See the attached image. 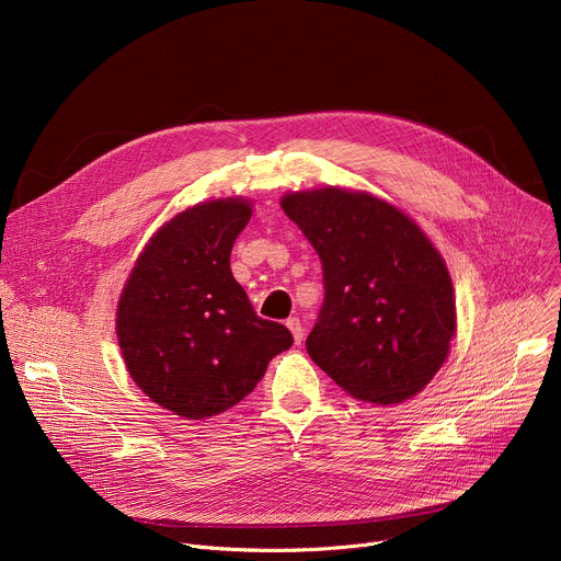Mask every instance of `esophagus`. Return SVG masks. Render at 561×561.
I'll use <instances>...</instances> for the list:
<instances>
[{"label": "esophagus", "mask_w": 561, "mask_h": 561, "mask_svg": "<svg viewBox=\"0 0 561 561\" xmlns=\"http://www.w3.org/2000/svg\"><path fill=\"white\" fill-rule=\"evenodd\" d=\"M286 327H288V331L293 333L295 344L299 346V344H301V340H304V329H301L299 317H288V319H286Z\"/></svg>", "instance_id": "1"}]
</instances>
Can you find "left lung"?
<instances>
[{"label":"left lung","instance_id":"left-lung-1","mask_svg":"<svg viewBox=\"0 0 561 561\" xmlns=\"http://www.w3.org/2000/svg\"><path fill=\"white\" fill-rule=\"evenodd\" d=\"M282 208L322 260L310 359L362 402H407L442 368L455 335L442 255L411 217L368 193H290Z\"/></svg>","mask_w":561,"mask_h":561}]
</instances>
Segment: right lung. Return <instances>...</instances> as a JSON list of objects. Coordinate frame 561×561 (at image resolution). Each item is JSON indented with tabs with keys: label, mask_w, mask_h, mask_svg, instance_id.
<instances>
[{
	"label": "right lung",
	"mask_w": 561,
	"mask_h": 561,
	"mask_svg": "<svg viewBox=\"0 0 561 561\" xmlns=\"http://www.w3.org/2000/svg\"><path fill=\"white\" fill-rule=\"evenodd\" d=\"M247 199L197 204L159 228L124 286L117 340L133 381L186 420L228 411L293 346L262 319L230 273V251L251 219Z\"/></svg>",
	"instance_id": "obj_1"
}]
</instances>
